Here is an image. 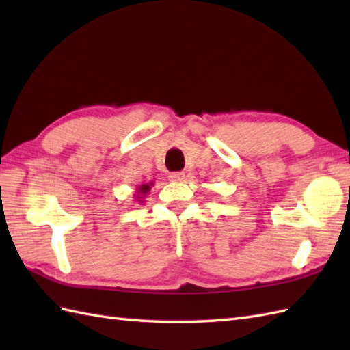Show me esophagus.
I'll list each match as a JSON object with an SVG mask.
<instances>
[{
  "instance_id": "34e87169",
  "label": "esophagus",
  "mask_w": 350,
  "mask_h": 350,
  "mask_svg": "<svg viewBox=\"0 0 350 350\" xmlns=\"http://www.w3.org/2000/svg\"><path fill=\"white\" fill-rule=\"evenodd\" d=\"M168 177H170V180H173V182H183L185 173L183 171H176V173H171Z\"/></svg>"
}]
</instances>
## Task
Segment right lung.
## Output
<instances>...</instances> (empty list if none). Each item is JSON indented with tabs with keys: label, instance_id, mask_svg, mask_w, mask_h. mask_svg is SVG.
Instances as JSON below:
<instances>
[{
	"label": "right lung",
	"instance_id": "1",
	"mask_svg": "<svg viewBox=\"0 0 350 350\" xmlns=\"http://www.w3.org/2000/svg\"><path fill=\"white\" fill-rule=\"evenodd\" d=\"M153 187V183L150 182V183H144V185H141V187H138V189H137V194H135V198H137V202H139V203H143V198L148 194V191H150V188Z\"/></svg>",
	"mask_w": 350,
	"mask_h": 350
}]
</instances>
